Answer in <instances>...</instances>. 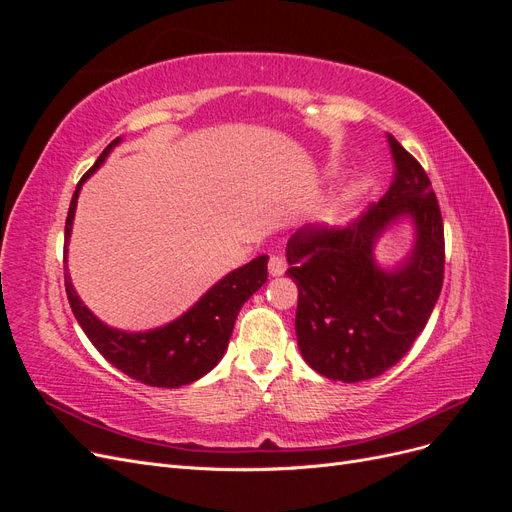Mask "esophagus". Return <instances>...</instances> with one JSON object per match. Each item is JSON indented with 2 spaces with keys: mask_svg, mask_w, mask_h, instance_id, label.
I'll use <instances>...</instances> for the list:
<instances>
[{
  "mask_svg": "<svg viewBox=\"0 0 512 512\" xmlns=\"http://www.w3.org/2000/svg\"><path fill=\"white\" fill-rule=\"evenodd\" d=\"M269 273L273 277H280L286 273V260L282 256H271L269 258Z\"/></svg>",
  "mask_w": 512,
  "mask_h": 512,
  "instance_id": "1",
  "label": "esophagus"
}]
</instances>
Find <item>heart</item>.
Instances as JSON below:
<instances>
[{"label": "heart", "mask_w": 512, "mask_h": 512, "mask_svg": "<svg viewBox=\"0 0 512 512\" xmlns=\"http://www.w3.org/2000/svg\"><path fill=\"white\" fill-rule=\"evenodd\" d=\"M354 183H344L342 188H337V192H335V196H333V205L335 207H342V205H346L348 200L354 196Z\"/></svg>", "instance_id": "heart-1"}]
</instances>
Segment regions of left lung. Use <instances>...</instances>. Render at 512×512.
Segmentation results:
<instances>
[{
  "instance_id": "1",
  "label": "left lung",
  "mask_w": 512,
  "mask_h": 512,
  "mask_svg": "<svg viewBox=\"0 0 512 512\" xmlns=\"http://www.w3.org/2000/svg\"><path fill=\"white\" fill-rule=\"evenodd\" d=\"M395 164L389 190L346 228H303L286 245V275L299 288L294 329L305 363L339 382L391 369L421 335L444 280V226L423 166L386 134ZM411 222L409 254L393 268L377 241Z\"/></svg>"
}]
</instances>
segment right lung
I'll return each mask as SVG.
<instances>
[{
	"label": "right lung",
	"mask_w": 512,
	"mask_h": 512,
	"mask_svg": "<svg viewBox=\"0 0 512 512\" xmlns=\"http://www.w3.org/2000/svg\"><path fill=\"white\" fill-rule=\"evenodd\" d=\"M123 141L115 138L108 145L96 164L91 166L83 179L79 181L70 200L68 218H66V258H64V277L68 301L79 320L81 329L89 337V342L98 348L104 359L121 369L123 374L160 389H179L190 384L220 363L228 348V339L235 329V320L243 303L267 282V262L269 256H258L247 265L226 273L220 282H215L203 297H200L188 312L179 318L170 320L162 327L149 331H123L108 327L91 309L81 301L79 292L72 286V277L68 273V243L72 235L76 203L83 183L96 173L111 156V151Z\"/></svg>",
	"instance_id": "right-lung-1"
}]
</instances>
